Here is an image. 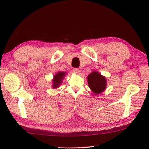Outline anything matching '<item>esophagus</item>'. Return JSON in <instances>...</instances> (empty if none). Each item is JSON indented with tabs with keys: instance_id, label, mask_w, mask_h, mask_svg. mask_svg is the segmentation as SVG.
<instances>
[{
	"instance_id": "obj_1",
	"label": "esophagus",
	"mask_w": 149,
	"mask_h": 149,
	"mask_svg": "<svg viewBox=\"0 0 149 149\" xmlns=\"http://www.w3.org/2000/svg\"><path fill=\"white\" fill-rule=\"evenodd\" d=\"M73 72H74V73H75V74H79L80 73V70L79 68H74L73 69Z\"/></svg>"
}]
</instances>
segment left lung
Segmentation results:
<instances>
[{
  "label": "left lung",
  "mask_w": 149,
  "mask_h": 149,
  "mask_svg": "<svg viewBox=\"0 0 149 149\" xmlns=\"http://www.w3.org/2000/svg\"><path fill=\"white\" fill-rule=\"evenodd\" d=\"M87 82L90 89L95 94H100L106 89V78L97 72H93L87 76Z\"/></svg>",
  "instance_id": "left-lung-1"
}]
</instances>
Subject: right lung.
Here are the masks:
<instances>
[{"label":"right lung","instance_id":"obj_1","mask_svg":"<svg viewBox=\"0 0 149 149\" xmlns=\"http://www.w3.org/2000/svg\"><path fill=\"white\" fill-rule=\"evenodd\" d=\"M65 72H60L56 74L54 76L53 79V85H52V87L53 88H57L58 87L60 84L62 83V79L64 78L65 75Z\"/></svg>","mask_w":149,"mask_h":149}]
</instances>
